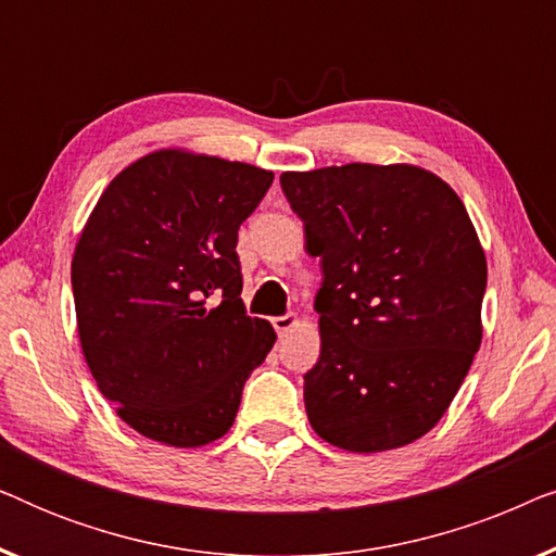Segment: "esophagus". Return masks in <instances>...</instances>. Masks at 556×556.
Segmentation results:
<instances>
[{
    "instance_id": "1",
    "label": "esophagus",
    "mask_w": 556,
    "mask_h": 556,
    "mask_svg": "<svg viewBox=\"0 0 556 556\" xmlns=\"http://www.w3.org/2000/svg\"><path fill=\"white\" fill-rule=\"evenodd\" d=\"M299 326V316L288 314V316H276L273 318V329L278 331V337H286L288 331H293Z\"/></svg>"
}]
</instances>
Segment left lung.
Returning a JSON list of instances; mask_svg holds the SVG:
<instances>
[{
  "mask_svg": "<svg viewBox=\"0 0 556 556\" xmlns=\"http://www.w3.org/2000/svg\"><path fill=\"white\" fill-rule=\"evenodd\" d=\"M321 257V356L303 377L311 428L349 453L435 428L481 346L485 253L466 204L415 164L280 174Z\"/></svg>",
  "mask_w": 556,
  "mask_h": 556,
  "instance_id": "left-lung-1",
  "label": "left lung"
}]
</instances>
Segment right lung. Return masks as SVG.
Here are the masks:
<instances>
[{"instance_id": "right-lung-1", "label": "right lung", "mask_w": 556, "mask_h": 556, "mask_svg": "<svg viewBox=\"0 0 556 556\" xmlns=\"http://www.w3.org/2000/svg\"><path fill=\"white\" fill-rule=\"evenodd\" d=\"M273 172L159 149L116 174L73 253L78 337L90 375L143 438H223L242 387L276 344L240 299L238 230Z\"/></svg>"}]
</instances>
